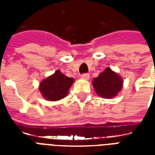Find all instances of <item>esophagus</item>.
<instances>
[{
  "instance_id": "34e87169",
  "label": "esophagus",
  "mask_w": 155,
  "mask_h": 155,
  "mask_svg": "<svg viewBox=\"0 0 155 155\" xmlns=\"http://www.w3.org/2000/svg\"><path fill=\"white\" fill-rule=\"evenodd\" d=\"M82 80H84V81H88L90 79V74H83L81 76Z\"/></svg>"
}]
</instances>
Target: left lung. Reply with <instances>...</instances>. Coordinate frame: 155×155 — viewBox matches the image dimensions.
I'll use <instances>...</instances> for the list:
<instances>
[{"mask_svg":"<svg viewBox=\"0 0 155 155\" xmlns=\"http://www.w3.org/2000/svg\"><path fill=\"white\" fill-rule=\"evenodd\" d=\"M123 83V78L120 74L110 67H106L97 77L93 79L92 85L99 96L104 99H112L121 91Z\"/></svg>","mask_w":155,"mask_h":155,"instance_id":"1","label":"left lung"}]
</instances>
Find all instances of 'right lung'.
I'll list each match as a JSON object with an SVG mask.
<instances>
[{
	"mask_svg": "<svg viewBox=\"0 0 155 155\" xmlns=\"http://www.w3.org/2000/svg\"><path fill=\"white\" fill-rule=\"evenodd\" d=\"M74 82L73 78L67 77L58 70L40 82L39 91L45 100L57 101L67 96Z\"/></svg>",
	"mask_w": 155,
	"mask_h": 155,
	"instance_id": "1",
	"label": "right lung"
}]
</instances>
